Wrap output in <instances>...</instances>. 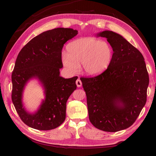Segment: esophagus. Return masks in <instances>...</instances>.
<instances>
[{
  "mask_svg": "<svg viewBox=\"0 0 156 156\" xmlns=\"http://www.w3.org/2000/svg\"><path fill=\"white\" fill-rule=\"evenodd\" d=\"M76 85H77V87H82V82H81V80H80V79H78L76 81Z\"/></svg>",
  "mask_w": 156,
  "mask_h": 156,
  "instance_id": "34e87169",
  "label": "esophagus"
}]
</instances>
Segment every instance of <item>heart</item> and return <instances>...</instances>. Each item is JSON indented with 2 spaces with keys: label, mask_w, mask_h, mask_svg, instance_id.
Wrapping results in <instances>:
<instances>
[{
  "label": "heart",
  "mask_w": 156,
  "mask_h": 156,
  "mask_svg": "<svg viewBox=\"0 0 156 156\" xmlns=\"http://www.w3.org/2000/svg\"><path fill=\"white\" fill-rule=\"evenodd\" d=\"M68 54L62 56L65 68L71 74H76L82 64L86 74L95 76L105 72L111 64L112 50L107 42L93 37L76 39L66 47Z\"/></svg>",
  "instance_id": "obj_1"
}]
</instances>
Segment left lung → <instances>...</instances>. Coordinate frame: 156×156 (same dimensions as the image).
<instances>
[{"label": "left lung", "instance_id": "1", "mask_svg": "<svg viewBox=\"0 0 156 156\" xmlns=\"http://www.w3.org/2000/svg\"><path fill=\"white\" fill-rule=\"evenodd\" d=\"M97 36L112 48L111 64L100 75L80 80L91 123L117 132L133 125L146 103L149 75L143 55L121 35L104 31Z\"/></svg>", "mask_w": 156, "mask_h": 156}]
</instances>
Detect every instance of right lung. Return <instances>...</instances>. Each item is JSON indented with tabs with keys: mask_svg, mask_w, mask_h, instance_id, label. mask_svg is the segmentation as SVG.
<instances>
[{
	"mask_svg": "<svg viewBox=\"0 0 156 156\" xmlns=\"http://www.w3.org/2000/svg\"><path fill=\"white\" fill-rule=\"evenodd\" d=\"M77 34V30L62 27L43 32L19 53L11 76V98L19 117L29 127L51 130L65 121L66 102L77 87L78 77L66 79L59 76L62 50L65 43ZM33 77L41 81L46 98L37 112L29 114L23 107L22 97L24 86Z\"/></svg>",
	"mask_w": 156,
	"mask_h": 156,
	"instance_id": "right-lung-1",
	"label": "right lung"
}]
</instances>
